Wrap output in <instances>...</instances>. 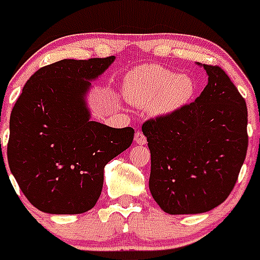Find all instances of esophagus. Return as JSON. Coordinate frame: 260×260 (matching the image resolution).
Listing matches in <instances>:
<instances>
[{"label":"esophagus","mask_w":260,"mask_h":260,"mask_svg":"<svg viewBox=\"0 0 260 260\" xmlns=\"http://www.w3.org/2000/svg\"><path fill=\"white\" fill-rule=\"evenodd\" d=\"M134 141H135V143H138V144H144L147 142V139H146V137H144L143 133L138 132V133H135Z\"/></svg>","instance_id":"obj_1"}]
</instances>
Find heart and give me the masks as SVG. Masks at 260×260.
Masks as SVG:
<instances>
[{
  "label": "heart",
  "instance_id": "1",
  "mask_svg": "<svg viewBox=\"0 0 260 260\" xmlns=\"http://www.w3.org/2000/svg\"><path fill=\"white\" fill-rule=\"evenodd\" d=\"M123 95L130 104L148 108L153 116L177 113L192 100L195 82L189 74L160 65H142L123 79Z\"/></svg>",
  "mask_w": 260,
  "mask_h": 260
}]
</instances>
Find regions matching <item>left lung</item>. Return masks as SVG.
<instances>
[{"label": "left lung", "instance_id": "obj_1", "mask_svg": "<svg viewBox=\"0 0 260 260\" xmlns=\"http://www.w3.org/2000/svg\"><path fill=\"white\" fill-rule=\"evenodd\" d=\"M198 65L208 77L199 98L142 127L151 151L150 191L169 215L208 212L221 204L247 152L245 99L222 69Z\"/></svg>", "mask_w": 260, "mask_h": 260}]
</instances>
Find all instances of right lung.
<instances>
[{"label":"right lung","mask_w":260,"mask_h":260,"mask_svg":"<svg viewBox=\"0 0 260 260\" xmlns=\"http://www.w3.org/2000/svg\"><path fill=\"white\" fill-rule=\"evenodd\" d=\"M116 57L61 59L39 69L11 110L8 161L32 206L77 215L102 194L104 167L127 150L134 128L91 121L87 93Z\"/></svg>","instance_id":"obj_1"}]
</instances>
